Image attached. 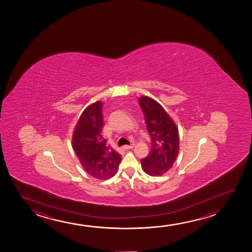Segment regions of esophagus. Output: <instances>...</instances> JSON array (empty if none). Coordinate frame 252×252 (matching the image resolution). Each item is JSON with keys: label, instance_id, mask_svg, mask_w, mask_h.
I'll return each mask as SVG.
<instances>
[{"label": "esophagus", "instance_id": "esophagus-1", "mask_svg": "<svg viewBox=\"0 0 252 252\" xmlns=\"http://www.w3.org/2000/svg\"><path fill=\"white\" fill-rule=\"evenodd\" d=\"M134 147V144H131V145H124L123 146V148L126 149V150H129V149H132Z\"/></svg>", "mask_w": 252, "mask_h": 252}]
</instances>
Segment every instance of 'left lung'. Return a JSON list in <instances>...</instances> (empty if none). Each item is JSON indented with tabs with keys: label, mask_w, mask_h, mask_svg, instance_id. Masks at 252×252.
Listing matches in <instances>:
<instances>
[{
	"label": "left lung",
	"mask_w": 252,
	"mask_h": 252,
	"mask_svg": "<svg viewBox=\"0 0 252 252\" xmlns=\"http://www.w3.org/2000/svg\"><path fill=\"white\" fill-rule=\"evenodd\" d=\"M138 102L152 138V149L141 159L142 168L150 176H162L172 167L178 155V128L165 109L151 97L141 96Z\"/></svg>",
	"instance_id": "1"
}]
</instances>
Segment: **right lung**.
Here are the masks:
<instances>
[{
    "label": "right lung",
    "instance_id": "obj_1",
    "mask_svg": "<svg viewBox=\"0 0 252 252\" xmlns=\"http://www.w3.org/2000/svg\"><path fill=\"white\" fill-rule=\"evenodd\" d=\"M102 102L96 101L85 108L76 123L72 147L83 169L97 179L107 180L117 173L121 155L101 134L103 127Z\"/></svg>",
    "mask_w": 252,
    "mask_h": 252
}]
</instances>
